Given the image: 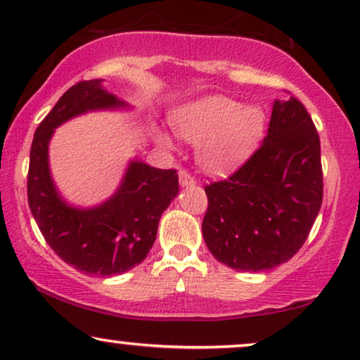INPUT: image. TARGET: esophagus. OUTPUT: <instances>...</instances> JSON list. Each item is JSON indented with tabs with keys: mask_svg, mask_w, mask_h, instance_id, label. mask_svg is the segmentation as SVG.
Listing matches in <instances>:
<instances>
[{
	"mask_svg": "<svg viewBox=\"0 0 360 360\" xmlns=\"http://www.w3.org/2000/svg\"><path fill=\"white\" fill-rule=\"evenodd\" d=\"M179 182H181V186H182V187L195 184L194 178H192V176H191L189 173H187L186 169H179Z\"/></svg>",
	"mask_w": 360,
	"mask_h": 360,
	"instance_id": "1",
	"label": "esophagus"
}]
</instances>
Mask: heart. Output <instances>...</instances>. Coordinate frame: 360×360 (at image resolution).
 Listing matches in <instances>:
<instances>
[{
	"mask_svg": "<svg viewBox=\"0 0 360 360\" xmlns=\"http://www.w3.org/2000/svg\"><path fill=\"white\" fill-rule=\"evenodd\" d=\"M174 125L182 139L199 146V161L207 171L220 173L245 160L264 130V114L255 104L241 105L226 96H207L178 110ZM166 146H174L168 131H156Z\"/></svg>",
	"mask_w": 360,
	"mask_h": 360,
	"instance_id": "obj_1",
	"label": "heart"
}]
</instances>
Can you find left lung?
Returning <instances> with one entry per match:
<instances>
[{"label":"left lung","instance_id":"obj_1","mask_svg":"<svg viewBox=\"0 0 360 360\" xmlns=\"http://www.w3.org/2000/svg\"><path fill=\"white\" fill-rule=\"evenodd\" d=\"M205 194L202 235L217 261L259 272L290 259L323 202L320 136L305 105L292 96L276 99L262 145Z\"/></svg>","mask_w":360,"mask_h":360}]
</instances>
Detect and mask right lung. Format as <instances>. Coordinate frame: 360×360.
I'll return each instance as SVG.
<instances>
[{
  "instance_id": "obj_1",
  "label": "right lung",
  "mask_w": 360,
  "mask_h": 360,
  "mask_svg": "<svg viewBox=\"0 0 360 360\" xmlns=\"http://www.w3.org/2000/svg\"><path fill=\"white\" fill-rule=\"evenodd\" d=\"M130 109L103 79L79 81L35 130L27 174L30 212L49 246L75 269L109 277L139 266L156 240L161 214L179 192L176 169L131 160L117 191L94 207H75L60 195L50 174L49 143L67 120L93 110Z\"/></svg>"
}]
</instances>
